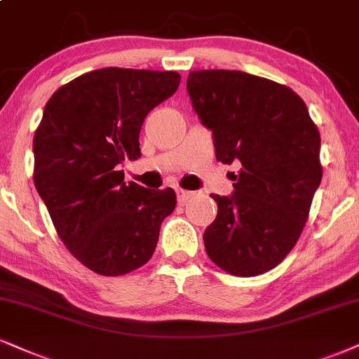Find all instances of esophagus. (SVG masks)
<instances>
[{"mask_svg": "<svg viewBox=\"0 0 359 359\" xmlns=\"http://www.w3.org/2000/svg\"><path fill=\"white\" fill-rule=\"evenodd\" d=\"M193 196L191 191H187V189H176V198H178V203H187V200Z\"/></svg>", "mask_w": 359, "mask_h": 359, "instance_id": "esophagus-1", "label": "esophagus"}]
</instances>
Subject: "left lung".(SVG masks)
<instances>
[{
	"instance_id": "8db88e82",
	"label": "left lung",
	"mask_w": 359,
	"mask_h": 359,
	"mask_svg": "<svg viewBox=\"0 0 359 359\" xmlns=\"http://www.w3.org/2000/svg\"><path fill=\"white\" fill-rule=\"evenodd\" d=\"M187 90L216 159L236 163L234 191L211 194L206 253L234 276H256L293 250L320 187L321 138L304 101L271 79L229 69L191 72Z\"/></svg>"
}]
</instances>
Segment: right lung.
Segmentation results:
<instances>
[{"instance_id": "right-lung-1", "label": "right lung", "mask_w": 359, "mask_h": 359, "mask_svg": "<svg viewBox=\"0 0 359 359\" xmlns=\"http://www.w3.org/2000/svg\"><path fill=\"white\" fill-rule=\"evenodd\" d=\"M176 72L101 68L61 86L33 140L34 187L65 246L86 268L119 276L143 266L176 206L171 188L125 183L140 131L154 106L178 90Z\"/></svg>"}]
</instances>
